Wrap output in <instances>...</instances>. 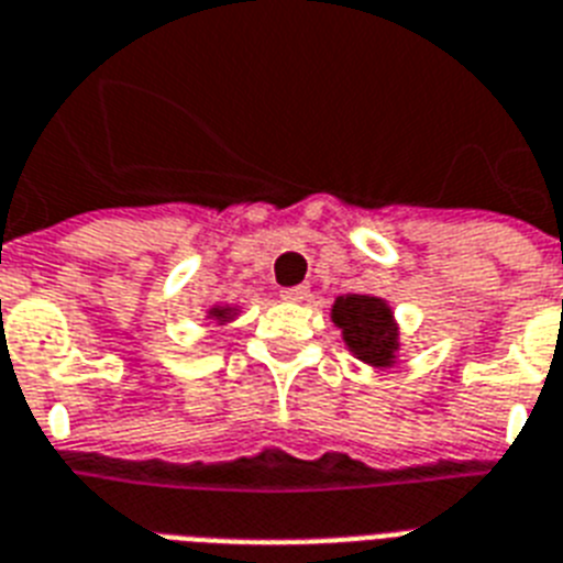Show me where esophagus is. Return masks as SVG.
Instances as JSON below:
<instances>
[{"mask_svg": "<svg viewBox=\"0 0 563 563\" xmlns=\"http://www.w3.org/2000/svg\"><path fill=\"white\" fill-rule=\"evenodd\" d=\"M280 295H283V300L300 303V300H306V297H309V291H306V286H289V289H283Z\"/></svg>", "mask_w": 563, "mask_h": 563, "instance_id": "esophagus-1", "label": "esophagus"}]
</instances>
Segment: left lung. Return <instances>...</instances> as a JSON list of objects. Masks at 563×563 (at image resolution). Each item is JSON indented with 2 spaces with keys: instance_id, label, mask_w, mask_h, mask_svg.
I'll list each match as a JSON object with an SVG mask.
<instances>
[{
  "instance_id": "8db88e82",
  "label": "left lung",
  "mask_w": 563,
  "mask_h": 563,
  "mask_svg": "<svg viewBox=\"0 0 563 563\" xmlns=\"http://www.w3.org/2000/svg\"><path fill=\"white\" fill-rule=\"evenodd\" d=\"M332 321L344 332L346 346L373 367H390L399 350L393 312L382 297L346 295L332 306Z\"/></svg>"
}]
</instances>
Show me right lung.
<instances>
[{
    "label": "right lung",
    "instance_id": "obj_1",
    "mask_svg": "<svg viewBox=\"0 0 563 563\" xmlns=\"http://www.w3.org/2000/svg\"><path fill=\"white\" fill-rule=\"evenodd\" d=\"M210 314H213V318H228V309H213Z\"/></svg>",
    "mask_w": 563,
    "mask_h": 563
}]
</instances>
